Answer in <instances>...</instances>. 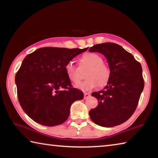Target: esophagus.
<instances>
[{"instance_id":"esophagus-1","label":"esophagus","mask_w":158,"mask_h":158,"mask_svg":"<svg viewBox=\"0 0 158 158\" xmlns=\"http://www.w3.org/2000/svg\"><path fill=\"white\" fill-rule=\"evenodd\" d=\"M90 94H89V93H84V98L85 100V99H88V98H89L90 97Z\"/></svg>"}]
</instances>
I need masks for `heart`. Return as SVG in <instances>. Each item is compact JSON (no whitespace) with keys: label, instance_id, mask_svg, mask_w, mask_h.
<instances>
[{"label":"heart","instance_id":"heart-1","mask_svg":"<svg viewBox=\"0 0 158 158\" xmlns=\"http://www.w3.org/2000/svg\"><path fill=\"white\" fill-rule=\"evenodd\" d=\"M103 58L94 52H87L78 59L79 68L72 63L66 64L65 71L68 79L74 85H78L82 79L81 72H85L86 79L78 85L84 91H89L97 88L98 85L104 87L108 84L111 78V69L103 62Z\"/></svg>","mask_w":158,"mask_h":158}]
</instances>
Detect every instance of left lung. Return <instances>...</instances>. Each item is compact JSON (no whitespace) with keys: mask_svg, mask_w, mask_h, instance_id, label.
I'll list each match as a JSON object with an SVG mask.
<instances>
[{"mask_svg":"<svg viewBox=\"0 0 158 158\" xmlns=\"http://www.w3.org/2000/svg\"><path fill=\"white\" fill-rule=\"evenodd\" d=\"M89 51L105 56L111 72L105 89L91 94L99 103L89 111L90 118L95 124L106 127L123 123L134 114L143 91L141 64L121 46L112 42L95 44Z\"/></svg>","mask_w":158,"mask_h":158,"instance_id":"obj_1","label":"left lung"}]
</instances>
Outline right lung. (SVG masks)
<instances>
[{"mask_svg": "<svg viewBox=\"0 0 158 158\" xmlns=\"http://www.w3.org/2000/svg\"><path fill=\"white\" fill-rule=\"evenodd\" d=\"M88 49L43 47L25 57L15 82L21 108L34 121L49 127L62 124L72 104L84 98L72 85L65 67Z\"/></svg>", "mask_w": 158, "mask_h": 158, "instance_id": "1", "label": "right lung"}]
</instances>
